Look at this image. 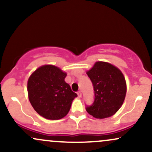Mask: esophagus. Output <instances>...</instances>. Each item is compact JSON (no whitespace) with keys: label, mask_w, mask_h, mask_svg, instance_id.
<instances>
[{"label":"esophagus","mask_w":152,"mask_h":152,"mask_svg":"<svg viewBox=\"0 0 152 152\" xmlns=\"http://www.w3.org/2000/svg\"><path fill=\"white\" fill-rule=\"evenodd\" d=\"M77 94H78V97H81V96H82V93H81V91H78V92H77Z\"/></svg>","instance_id":"34e87169"}]
</instances>
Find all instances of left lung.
<instances>
[{"label":"left lung","mask_w":152,"mask_h":152,"mask_svg":"<svg viewBox=\"0 0 152 152\" xmlns=\"http://www.w3.org/2000/svg\"><path fill=\"white\" fill-rule=\"evenodd\" d=\"M86 74L94 90V103L86 106V111L96 118L113 116L126 96V81L121 71L112 64L98 61Z\"/></svg>","instance_id":"left-lung-1"}]
</instances>
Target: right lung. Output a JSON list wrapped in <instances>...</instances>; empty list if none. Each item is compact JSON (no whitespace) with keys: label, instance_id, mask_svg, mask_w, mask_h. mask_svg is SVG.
Wrapping results in <instances>:
<instances>
[{"label":"right lung","instance_id":"1","mask_svg":"<svg viewBox=\"0 0 152 152\" xmlns=\"http://www.w3.org/2000/svg\"><path fill=\"white\" fill-rule=\"evenodd\" d=\"M66 73L53 65L39 67L28 81V99L35 111L50 120L64 118L77 94L64 79Z\"/></svg>","mask_w":152,"mask_h":152}]
</instances>
